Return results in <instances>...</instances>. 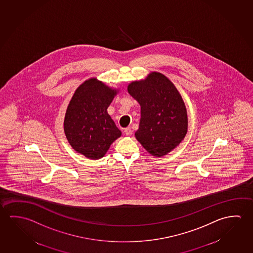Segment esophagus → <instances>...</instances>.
<instances>
[{
	"label": "esophagus",
	"mask_w": 253,
	"mask_h": 253,
	"mask_svg": "<svg viewBox=\"0 0 253 253\" xmlns=\"http://www.w3.org/2000/svg\"><path fill=\"white\" fill-rule=\"evenodd\" d=\"M125 133L127 135V136H130L131 134H132V129L130 128V127H128V128H125Z\"/></svg>",
	"instance_id": "1"
}]
</instances>
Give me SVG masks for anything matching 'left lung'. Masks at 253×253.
Returning <instances> with one entry per match:
<instances>
[{
    "label": "left lung",
    "mask_w": 253,
    "mask_h": 253,
    "mask_svg": "<svg viewBox=\"0 0 253 253\" xmlns=\"http://www.w3.org/2000/svg\"><path fill=\"white\" fill-rule=\"evenodd\" d=\"M128 92L140 105L137 140L148 153L162 157L176 148L186 136V106L174 84L153 71L145 79L132 81Z\"/></svg>",
    "instance_id": "8db88e82"
}]
</instances>
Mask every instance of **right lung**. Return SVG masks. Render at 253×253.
<instances>
[{
	"label": "right lung",
	"mask_w": 253,
	"mask_h": 253,
	"mask_svg": "<svg viewBox=\"0 0 253 253\" xmlns=\"http://www.w3.org/2000/svg\"><path fill=\"white\" fill-rule=\"evenodd\" d=\"M118 91L119 89L109 87L96 78L87 79L77 88L63 122L67 140L77 153L99 160L122 136L108 113Z\"/></svg>",
	"instance_id": "1"
}]
</instances>
